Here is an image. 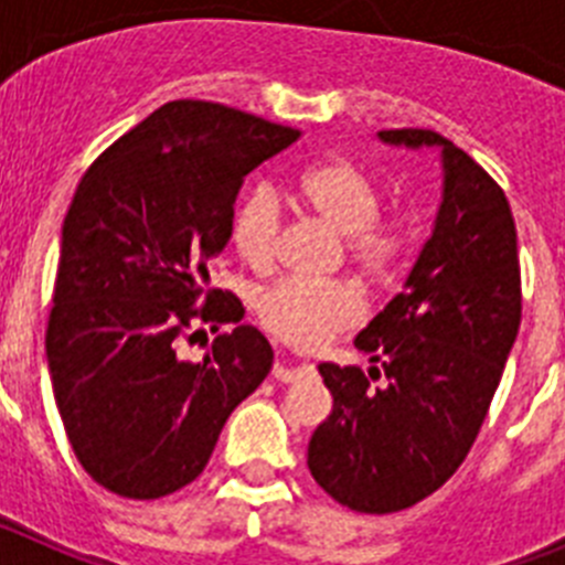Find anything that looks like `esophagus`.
I'll return each instance as SVG.
<instances>
[{
    "instance_id": "1",
    "label": "esophagus",
    "mask_w": 565,
    "mask_h": 565,
    "mask_svg": "<svg viewBox=\"0 0 565 565\" xmlns=\"http://www.w3.org/2000/svg\"><path fill=\"white\" fill-rule=\"evenodd\" d=\"M311 371L313 364L294 362V359L288 356H277V362H274V379H277V382H297V379L308 376Z\"/></svg>"
}]
</instances>
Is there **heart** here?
<instances>
[{"label": "heart", "mask_w": 565, "mask_h": 565, "mask_svg": "<svg viewBox=\"0 0 565 565\" xmlns=\"http://www.w3.org/2000/svg\"><path fill=\"white\" fill-rule=\"evenodd\" d=\"M294 201L302 212L344 237V252L367 279H387L407 254L402 223L382 221L376 183L348 158H322L294 178ZM282 206L271 186H254L237 203L232 221L234 248L263 271L277 257ZM257 317L268 333L294 348H317L362 319V299L344 282L282 279L259 294Z\"/></svg>", "instance_id": "1"}]
</instances>
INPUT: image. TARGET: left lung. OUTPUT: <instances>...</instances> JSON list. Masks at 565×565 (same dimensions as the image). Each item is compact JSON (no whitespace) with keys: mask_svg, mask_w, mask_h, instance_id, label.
Here are the masks:
<instances>
[{"mask_svg":"<svg viewBox=\"0 0 565 565\" xmlns=\"http://www.w3.org/2000/svg\"><path fill=\"white\" fill-rule=\"evenodd\" d=\"M391 147L441 152V203L404 291L356 337L371 367L322 362L333 411L308 469L333 501L387 515L461 467L521 328L518 232L507 194L433 129H384Z\"/></svg>","mask_w":565,"mask_h":565,"instance_id":"1","label":"left lung"}]
</instances>
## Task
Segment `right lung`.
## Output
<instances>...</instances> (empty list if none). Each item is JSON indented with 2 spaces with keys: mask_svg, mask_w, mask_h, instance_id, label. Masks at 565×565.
Masks as SVG:
<instances>
[{
  "mask_svg": "<svg viewBox=\"0 0 565 565\" xmlns=\"http://www.w3.org/2000/svg\"><path fill=\"white\" fill-rule=\"evenodd\" d=\"M297 138L183 98L121 135L78 183L62 226L47 367L73 452L115 495L152 501L192 483L234 407L271 371V344L239 326L234 294L209 288V263L232 237L246 174ZM198 321L235 328L203 363H186L177 339Z\"/></svg>",
  "mask_w": 565,
  "mask_h": 565,
  "instance_id": "1",
  "label": "right lung"
}]
</instances>
